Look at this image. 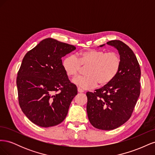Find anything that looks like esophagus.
Returning a JSON list of instances; mask_svg holds the SVG:
<instances>
[{
  "mask_svg": "<svg viewBox=\"0 0 155 155\" xmlns=\"http://www.w3.org/2000/svg\"><path fill=\"white\" fill-rule=\"evenodd\" d=\"M78 92H80V93H81V92H84V90H83L82 88H79V87H78Z\"/></svg>",
  "mask_w": 155,
  "mask_h": 155,
  "instance_id": "esophagus-1",
  "label": "esophagus"
}]
</instances>
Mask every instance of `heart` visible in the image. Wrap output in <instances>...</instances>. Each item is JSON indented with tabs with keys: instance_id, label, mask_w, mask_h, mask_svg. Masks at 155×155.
<instances>
[{
	"instance_id": "1",
	"label": "heart",
	"mask_w": 155,
	"mask_h": 155,
	"mask_svg": "<svg viewBox=\"0 0 155 155\" xmlns=\"http://www.w3.org/2000/svg\"><path fill=\"white\" fill-rule=\"evenodd\" d=\"M63 68L69 78L76 76L81 66L87 67V76H78L72 79V83L83 89L95 87L97 83L101 86L109 83L118 74L121 59L118 54L102 50H91L78 54L67 56L63 61Z\"/></svg>"
}]
</instances>
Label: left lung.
Returning <instances> with one entry per match:
<instances>
[{
  "label": "left lung",
  "instance_id": "left-lung-1",
  "mask_svg": "<svg viewBox=\"0 0 155 155\" xmlns=\"http://www.w3.org/2000/svg\"><path fill=\"white\" fill-rule=\"evenodd\" d=\"M107 44L118 51L121 67L109 83L94 92H87V112L92 126L109 130L122 125L131 116L140 94L141 71L137 57L127 45L119 40Z\"/></svg>",
  "mask_w": 155,
  "mask_h": 155
}]
</instances>
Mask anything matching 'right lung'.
<instances>
[{
  "mask_svg": "<svg viewBox=\"0 0 155 155\" xmlns=\"http://www.w3.org/2000/svg\"><path fill=\"white\" fill-rule=\"evenodd\" d=\"M76 48L47 38L23 58L17 78L18 103L26 116L37 125L49 127L66 118L78 89L65 73L61 58Z\"/></svg>",
  "mask_w": 155,
  "mask_h": 155,
  "instance_id": "obj_1",
  "label": "right lung"
}]
</instances>
